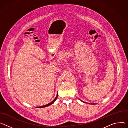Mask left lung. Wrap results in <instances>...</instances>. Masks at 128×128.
<instances>
[{
    "instance_id": "1",
    "label": "left lung",
    "mask_w": 128,
    "mask_h": 128,
    "mask_svg": "<svg viewBox=\"0 0 128 128\" xmlns=\"http://www.w3.org/2000/svg\"><path fill=\"white\" fill-rule=\"evenodd\" d=\"M82 102H83V101H82ZM84 102V103H86V102Z\"/></svg>"
}]
</instances>
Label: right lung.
<instances>
[{
    "instance_id": "obj_1",
    "label": "right lung",
    "mask_w": 128,
    "mask_h": 128,
    "mask_svg": "<svg viewBox=\"0 0 128 128\" xmlns=\"http://www.w3.org/2000/svg\"><path fill=\"white\" fill-rule=\"evenodd\" d=\"M58 94H57V96H56L55 97V98L54 99V100H53L51 103H49V104H47V105H44V106H40V107H38V108H42V107H47V106H49V105H51V104H52L55 101H56V98H58Z\"/></svg>"
}]
</instances>
